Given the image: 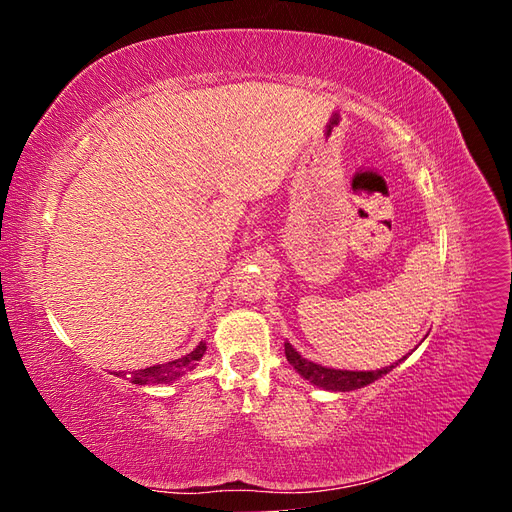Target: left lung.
Segmentation results:
<instances>
[{"mask_svg": "<svg viewBox=\"0 0 512 512\" xmlns=\"http://www.w3.org/2000/svg\"><path fill=\"white\" fill-rule=\"evenodd\" d=\"M284 350H286L288 363L294 369H297L299 376H303L305 380H309L314 386H320V389H324V391H342V393L363 389V386L376 382L378 378L389 374L391 369H395L401 361L408 359V356H404V359H399L397 363H393L389 367H382V369H374V371H350V369L324 367V365H318L314 361H307L288 342L284 344Z\"/></svg>", "mask_w": 512, "mask_h": 512, "instance_id": "left-lung-1", "label": "left lung"}]
</instances>
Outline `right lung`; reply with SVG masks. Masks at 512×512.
Masks as SVG:
<instances>
[{
	"mask_svg": "<svg viewBox=\"0 0 512 512\" xmlns=\"http://www.w3.org/2000/svg\"><path fill=\"white\" fill-rule=\"evenodd\" d=\"M205 352H207V344L200 342L190 354L181 356V359L168 361V363H162V365H151V367H145V369L128 371V374H123V371H115V376H130V380L138 386H143V384H168V382L179 380L185 374V371H192L196 367V363L203 359Z\"/></svg>",
	"mask_w": 512,
	"mask_h": 512,
	"instance_id": "1",
	"label": "right lung"
}]
</instances>
